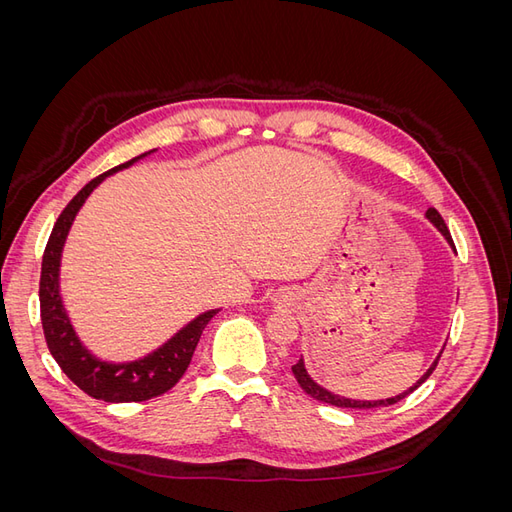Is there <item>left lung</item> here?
I'll use <instances>...</instances> for the list:
<instances>
[{
    "mask_svg": "<svg viewBox=\"0 0 512 512\" xmlns=\"http://www.w3.org/2000/svg\"><path fill=\"white\" fill-rule=\"evenodd\" d=\"M425 218L436 226L440 232H442V237L448 241V245L453 247L455 250V245H453V239H451V232H448V228H446V224H444V220H442V215L433 209V207H429L427 209V213H425ZM446 346V344H444ZM444 350V348H442ZM442 350H440V354L436 356V361L431 363V367L425 371V374L418 378L408 391H404V393H399V395H395V397H389V399H374V401H367V399H350V397H342V395H337V393H331L329 389H324V386H320L312 376L307 374V369H305V361H303V356L299 359V363L297 365H292V374H294V378H297V382H299V386L301 389L309 395V397H314V399H318V401H324V404H331V406H337V408H382V406H391V404H397V401H401L404 397H408L412 391H416L418 386H421L429 376H431V371L436 369V365H438V361H440V356H442Z\"/></svg>",
    "mask_w": 512,
    "mask_h": 512,
    "instance_id": "left-lung-1",
    "label": "left lung"
}]
</instances>
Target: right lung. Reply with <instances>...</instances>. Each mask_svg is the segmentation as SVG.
<instances>
[{
	"mask_svg": "<svg viewBox=\"0 0 512 512\" xmlns=\"http://www.w3.org/2000/svg\"><path fill=\"white\" fill-rule=\"evenodd\" d=\"M141 153L126 164H119L108 170V173L89 181L85 188L76 194L68 207L61 211L59 220L53 226V232L46 243L42 256V273H40V314L42 329L46 337L53 359L64 369V374L85 391L89 397L108 401V404H123V401H145L158 397L179 382V378L188 369L192 354L198 346V339L203 335L209 320L220 312V309H207L198 314L185 327H181L173 337L166 339L162 346L151 350L149 354L134 361H104L91 352L81 337L76 335L72 320L66 312L64 297L59 288V271H61V254L68 239V232L76 220V213L81 211L89 194L108 177L115 175L123 168H130L134 162L143 160L149 153Z\"/></svg>",
	"mask_w": 512,
	"mask_h": 512,
	"instance_id": "obj_1",
	"label": "right lung"
}]
</instances>
